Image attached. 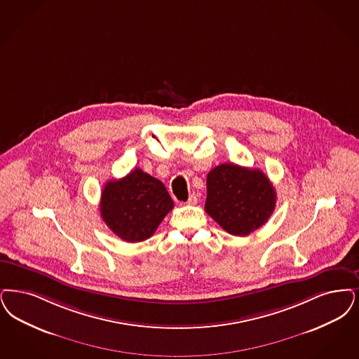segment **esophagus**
<instances>
[{"label": "esophagus", "instance_id": "obj_1", "mask_svg": "<svg viewBox=\"0 0 359 359\" xmlns=\"http://www.w3.org/2000/svg\"><path fill=\"white\" fill-rule=\"evenodd\" d=\"M196 203H198V195H196V194H192V195L188 198L187 204H189V205H195Z\"/></svg>", "mask_w": 359, "mask_h": 359}]
</instances>
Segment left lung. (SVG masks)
<instances>
[{"label": "left lung", "mask_w": 359, "mask_h": 359, "mask_svg": "<svg viewBox=\"0 0 359 359\" xmlns=\"http://www.w3.org/2000/svg\"><path fill=\"white\" fill-rule=\"evenodd\" d=\"M276 192L260 170L224 163L207 175L205 212L235 236H247L271 216Z\"/></svg>", "instance_id": "8db88e82"}]
</instances>
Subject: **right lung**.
<instances>
[{
	"mask_svg": "<svg viewBox=\"0 0 359 359\" xmlns=\"http://www.w3.org/2000/svg\"><path fill=\"white\" fill-rule=\"evenodd\" d=\"M172 208L165 186L140 168L123 179L109 180L101 192L102 220L128 243L151 238Z\"/></svg>",
	"mask_w": 359,
	"mask_h": 359,
	"instance_id": "obj_1",
	"label": "right lung"
}]
</instances>
